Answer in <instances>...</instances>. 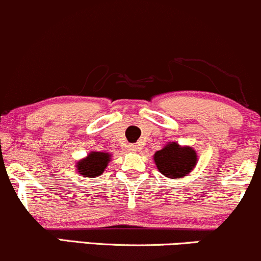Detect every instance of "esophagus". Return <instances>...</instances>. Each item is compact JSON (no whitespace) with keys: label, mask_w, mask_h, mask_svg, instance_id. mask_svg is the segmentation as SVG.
Segmentation results:
<instances>
[{"label":"esophagus","mask_w":261,"mask_h":261,"mask_svg":"<svg viewBox=\"0 0 261 261\" xmlns=\"http://www.w3.org/2000/svg\"><path fill=\"white\" fill-rule=\"evenodd\" d=\"M127 148H128V150H131V151H136V150L138 149V146H137V144L133 143V144H128Z\"/></svg>","instance_id":"34e87169"}]
</instances>
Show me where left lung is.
Returning <instances> with one entry per match:
<instances>
[{"label": "left lung", "instance_id": "8db88e82", "mask_svg": "<svg viewBox=\"0 0 261 261\" xmlns=\"http://www.w3.org/2000/svg\"><path fill=\"white\" fill-rule=\"evenodd\" d=\"M156 167L165 177L180 178L195 167L197 156L190 147H180L176 142L167 144L154 154Z\"/></svg>", "mask_w": 261, "mask_h": 261}]
</instances>
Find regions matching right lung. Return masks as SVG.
<instances>
[{
	"mask_svg": "<svg viewBox=\"0 0 261 261\" xmlns=\"http://www.w3.org/2000/svg\"><path fill=\"white\" fill-rule=\"evenodd\" d=\"M111 156L108 153H102V151H92L77 165V170L81 176L95 178L101 176L107 166Z\"/></svg>",
	"mask_w": 261,
	"mask_h": 261,
	"instance_id": "1",
	"label": "right lung"
}]
</instances>
